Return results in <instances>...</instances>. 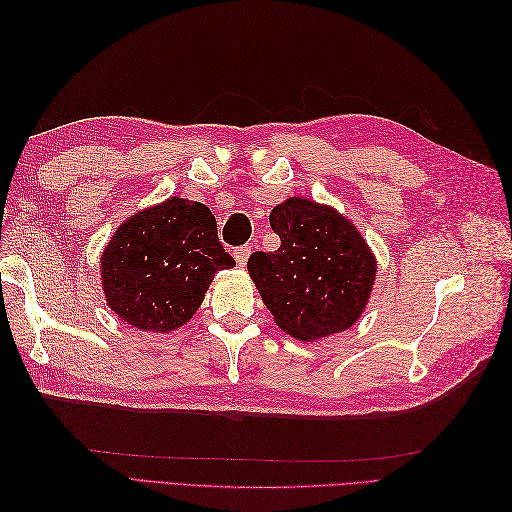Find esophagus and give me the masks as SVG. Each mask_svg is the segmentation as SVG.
Masks as SVG:
<instances>
[{
    "label": "esophagus",
    "mask_w": 512,
    "mask_h": 512,
    "mask_svg": "<svg viewBox=\"0 0 512 512\" xmlns=\"http://www.w3.org/2000/svg\"><path fill=\"white\" fill-rule=\"evenodd\" d=\"M250 254H252V247H237L235 250V260H237V265L239 267H245L247 265V258H250Z\"/></svg>",
    "instance_id": "obj_1"
}]
</instances>
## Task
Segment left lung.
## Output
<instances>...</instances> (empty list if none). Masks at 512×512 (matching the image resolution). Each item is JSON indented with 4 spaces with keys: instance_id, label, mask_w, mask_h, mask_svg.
I'll return each instance as SVG.
<instances>
[{
    "instance_id": "8db88e82",
    "label": "left lung",
    "mask_w": 512,
    "mask_h": 512,
    "mask_svg": "<svg viewBox=\"0 0 512 512\" xmlns=\"http://www.w3.org/2000/svg\"><path fill=\"white\" fill-rule=\"evenodd\" d=\"M282 245L247 260L252 282L277 327L301 342L348 331L365 312L378 260L346 215L290 196L269 215Z\"/></svg>"
}]
</instances>
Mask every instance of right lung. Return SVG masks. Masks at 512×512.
Here are the masks:
<instances>
[{"mask_svg":"<svg viewBox=\"0 0 512 512\" xmlns=\"http://www.w3.org/2000/svg\"><path fill=\"white\" fill-rule=\"evenodd\" d=\"M235 267L207 205L170 196L136 211L100 256L104 299L130 327L170 333L188 324L213 275Z\"/></svg>","mask_w":512,"mask_h":512,"instance_id":"right-lung-1","label":"right lung"}]
</instances>
